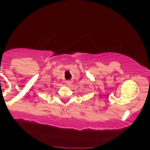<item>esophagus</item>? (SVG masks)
<instances>
[{
	"mask_svg": "<svg viewBox=\"0 0 150 150\" xmlns=\"http://www.w3.org/2000/svg\"><path fill=\"white\" fill-rule=\"evenodd\" d=\"M72 81H66V83H67V86H70L71 85H72Z\"/></svg>",
	"mask_w": 150,
	"mask_h": 150,
	"instance_id": "34e87169",
	"label": "esophagus"
}]
</instances>
